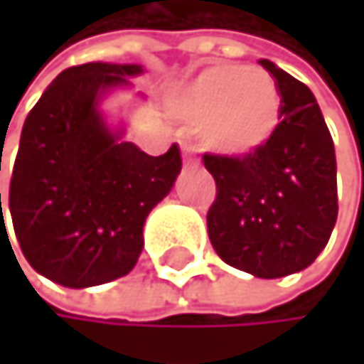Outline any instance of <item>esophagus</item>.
Masks as SVG:
<instances>
[{"label": "esophagus", "mask_w": 364, "mask_h": 364, "mask_svg": "<svg viewBox=\"0 0 364 364\" xmlns=\"http://www.w3.org/2000/svg\"><path fill=\"white\" fill-rule=\"evenodd\" d=\"M181 155H183V161H186L188 166L196 164V152H194V148H192L190 144H183V146H181Z\"/></svg>", "instance_id": "esophagus-1"}]
</instances>
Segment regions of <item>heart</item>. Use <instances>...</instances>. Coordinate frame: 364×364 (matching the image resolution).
I'll return each mask as SVG.
<instances>
[{
  "mask_svg": "<svg viewBox=\"0 0 364 364\" xmlns=\"http://www.w3.org/2000/svg\"><path fill=\"white\" fill-rule=\"evenodd\" d=\"M279 89L262 69L214 65L178 97V111L203 127L205 139L225 155H249L271 139L279 122Z\"/></svg>",
  "mask_w": 364,
  "mask_h": 364,
  "instance_id": "obj_1",
  "label": "heart"
}]
</instances>
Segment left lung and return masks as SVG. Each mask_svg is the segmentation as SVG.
I'll return each instance as SVG.
<instances>
[{"label": "left lung", "mask_w": 364, "mask_h": 364, "mask_svg": "<svg viewBox=\"0 0 364 364\" xmlns=\"http://www.w3.org/2000/svg\"><path fill=\"white\" fill-rule=\"evenodd\" d=\"M259 65L279 89L282 119L245 157L203 155L216 181L207 231L225 264L275 279L310 267L330 240L338 214L336 155L312 91L271 60Z\"/></svg>", "instance_id": "obj_1"}]
</instances>
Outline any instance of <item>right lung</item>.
<instances>
[{
  "instance_id": "right-lung-1",
  "label": "right lung",
  "mask_w": 364,
  "mask_h": 364,
  "mask_svg": "<svg viewBox=\"0 0 364 364\" xmlns=\"http://www.w3.org/2000/svg\"><path fill=\"white\" fill-rule=\"evenodd\" d=\"M139 72V65L111 63L69 67L26 117L6 207L30 267L60 286L87 288L131 273L146 216L183 166L176 144L150 157L117 141L95 109L102 91ZM0 216L6 231L1 194Z\"/></svg>"
}]
</instances>
